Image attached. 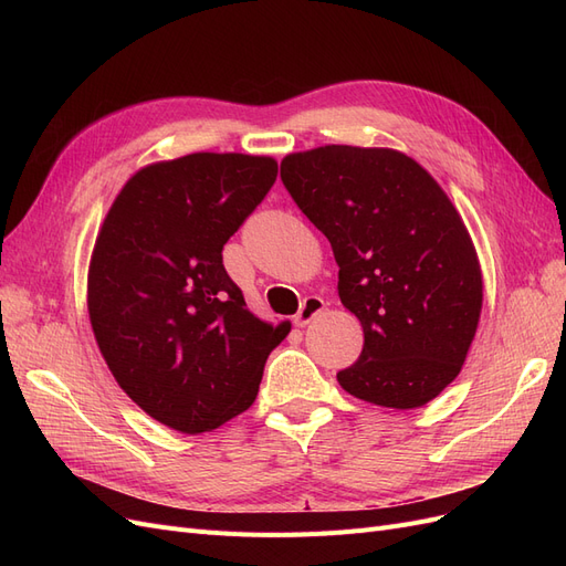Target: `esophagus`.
Instances as JSON below:
<instances>
[{"label":"esophagus","mask_w":566,"mask_h":566,"mask_svg":"<svg viewBox=\"0 0 566 566\" xmlns=\"http://www.w3.org/2000/svg\"><path fill=\"white\" fill-rule=\"evenodd\" d=\"M323 310H325V302L321 297H306L300 306V312L295 314V323L300 328H304V325H310Z\"/></svg>","instance_id":"1"}]
</instances>
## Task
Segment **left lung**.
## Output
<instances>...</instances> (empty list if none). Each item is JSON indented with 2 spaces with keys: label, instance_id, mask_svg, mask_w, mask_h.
Wrapping results in <instances>:
<instances>
[{
  "label": "left lung",
  "instance_id": "8db88e82",
  "mask_svg": "<svg viewBox=\"0 0 566 566\" xmlns=\"http://www.w3.org/2000/svg\"><path fill=\"white\" fill-rule=\"evenodd\" d=\"M281 179L331 241L339 300L364 328L361 356L337 382L375 406L430 403L465 364L484 302L482 266L453 202L394 148L290 153Z\"/></svg>",
  "mask_w": 566,
  "mask_h": 566
}]
</instances>
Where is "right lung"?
I'll return each instance as SVG.
<instances>
[{
  "label": "right lung",
  "instance_id": "add662e5",
  "mask_svg": "<svg viewBox=\"0 0 566 566\" xmlns=\"http://www.w3.org/2000/svg\"><path fill=\"white\" fill-rule=\"evenodd\" d=\"M276 175V160L243 153L153 163L98 229L87 276L96 345L127 397L177 432H210L248 410L290 333L248 310L221 262Z\"/></svg>",
  "mask_w": 566,
  "mask_h": 566
}]
</instances>
